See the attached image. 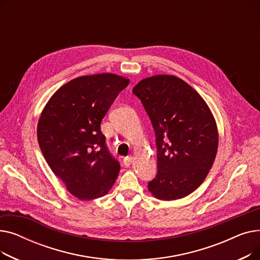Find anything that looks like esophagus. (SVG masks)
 I'll return each mask as SVG.
<instances>
[{
	"instance_id": "obj_1",
	"label": "esophagus",
	"mask_w": 260,
	"mask_h": 260,
	"mask_svg": "<svg viewBox=\"0 0 260 260\" xmlns=\"http://www.w3.org/2000/svg\"><path fill=\"white\" fill-rule=\"evenodd\" d=\"M132 162H133V156H127L123 159V163H124V166L126 167H129L132 165Z\"/></svg>"
}]
</instances>
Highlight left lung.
<instances>
[{"label":"left lung","instance_id":"obj_1","mask_svg":"<svg viewBox=\"0 0 260 260\" xmlns=\"http://www.w3.org/2000/svg\"><path fill=\"white\" fill-rule=\"evenodd\" d=\"M133 92L156 134L158 173L149 193L167 201L186 197L206 179L217 154L219 134L209 105L174 75L142 79Z\"/></svg>","mask_w":260,"mask_h":260}]
</instances>
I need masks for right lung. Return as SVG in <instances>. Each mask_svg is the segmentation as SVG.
Masks as SVG:
<instances>
[{"label":"right lung","instance_id":"right-lung-1","mask_svg":"<svg viewBox=\"0 0 260 260\" xmlns=\"http://www.w3.org/2000/svg\"><path fill=\"white\" fill-rule=\"evenodd\" d=\"M129 79L112 73L75 78L54 92L38 122V141L52 173L80 200L105 196L120 165L108 153L100 124Z\"/></svg>","mask_w":260,"mask_h":260}]
</instances>
